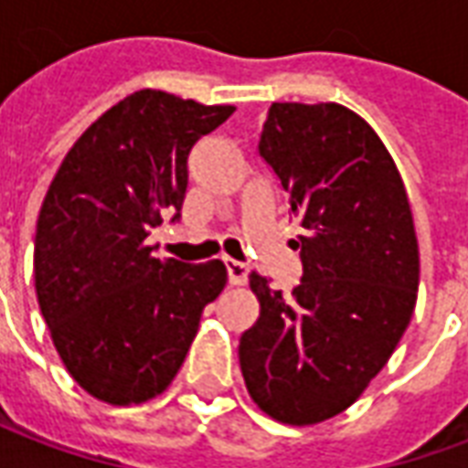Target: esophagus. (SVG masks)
<instances>
[{
	"label": "esophagus",
	"mask_w": 468,
	"mask_h": 468,
	"mask_svg": "<svg viewBox=\"0 0 468 468\" xmlns=\"http://www.w3.org/2000/svg\"><path fill=\"white\" fill-rule=\"evenodd\" d=\"M225 273H228V281L230 285H243L248 281V273H250V268L240 261H233V258H225Z\"/></svg>",
	"instance_id": "1"
}]
</instances>
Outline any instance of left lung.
Wrapping results in <instances>:
<instances>
[{"instance_id": "left-lung-1", "label": "left lung", "mask_w": 468, "mask_h": 468, "mask_svg": "<svg viewBox=\"0 0 468 468\" xmlns=\"http://www.w3.org/2000/svg\"><path fill=\"white\" fill-rule=\"evenodd\" d=\"M258 153L303 228V275L291 293L250 275L261 315L240 335V371L268 416L308 426L348 409L391 358L416 305L419 243L393 157L351 110L273 102Z\"/></svg>"}]
</instances>
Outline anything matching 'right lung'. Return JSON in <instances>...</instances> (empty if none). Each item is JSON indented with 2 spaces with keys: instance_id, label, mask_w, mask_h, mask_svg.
<instances>
[{
  "instance_id": "right-lung-1",
  "label": "right lung",
  "mask_w": 468,
  "mask_h": 468,
  "mask_svg": "<svg viewBox=\"0 0 468 468\" xmlns=\"http://www.w3.org/2000/svg\"><path fill=\"white\" fill-rule=\"evenodd\" d=\"M160 90L110 107L59 165L37 218L35 288L59 358L87 393L115 406L163 393L203 308L225 285L220 261L154 258L163 215L180 218L187 154L233 115Z\"/></svg>"
}]
</instances>
